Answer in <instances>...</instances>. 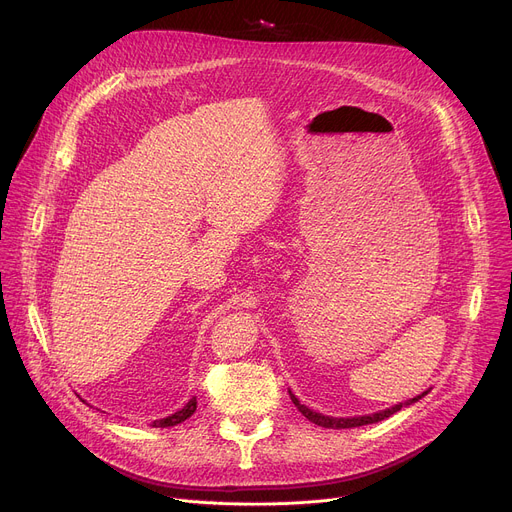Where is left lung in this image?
I'll use <instances>...</instances> for the list:
<instances>
[{
    "instance_id": "8db88e82",
    "label": "left lung",
    "mask_w": 512,
    "mask_h": 512,
    "mask_svg": "<svg viewBox=\"0 0 512 512\" xmlns=\"http://www.w3.org/2000/svg\"><path fill=\"white\" fill-rule=\"evenodd\" d=\"M288 394H290V398H292V402H294V407H297L311 423L321 425V427H330V429H348V427H361V425L384 421V419H388L390 415H394L396 411H400L402 405H405V407L413 405V402H417L419 398H423L427 392H423V394H419V396H415V398H411V400H407V402H400V405H394V407H390V409H386V411L373 413V415H363V417H328V415H321V413H315V411H311L309 407L301 405L299 398L294 396L290 390H288Z\"/></svg>"
}]
</instances>
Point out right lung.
Segmentation results:
<instances>
[{
	"label": "right lung",
	"mask_w": 512,
	"mask_h": 512,
	"mask_svg": "<svg viewBox=\"0 0 512 512\" xmlns=\"http://www.w3.org/2000/svg\"><path fill=\"white\" fill-rule=\"evenodd\" d=\"M195 411H197V398L193 396V398L188 400L186 405H184L180 411H176L174 415H170V417H166V419L153 421V427H172V425H178V423H182L184 419L191 417Z\"/></svg>",
	"instance_id": "obj_1"
}]
</instances>
